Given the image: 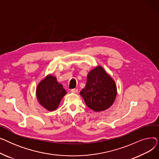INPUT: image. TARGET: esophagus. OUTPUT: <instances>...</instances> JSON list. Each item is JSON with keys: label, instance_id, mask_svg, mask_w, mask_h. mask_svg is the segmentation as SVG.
<instances>
[{"label": "esophagus", "instance_id": "1", "mask_svg": "<svg viewBox=\"0 0 159 159\" xmlns=\"http://www.w3.org/2000/svg\"><path fill=\"white\" fill-rule=\"evenodd\" d=\"M71 91L72 93H78V89H72L71 90Z\"/></svg>", "mask_w": 159, "mask_h": 159}]
</instances>
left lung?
I'll return each mask as SVG.
<instances>
[{"label":"left lung","mask_w":159,"mask_h":159,"mask_svg":"<svg viewBox=\"0 0 159 159\" xmlns=\"http://www.w3.org/2000/svg\"><path fill=\"white\" fill-rule=\"evenodd\" d=\"M86 104L98 112L108 109L114 102L116 86L114 80L101 66H97L89 72L84 88L80 92Z\"/></svg>","instance_id":"obj_1"}]
</instances>
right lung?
<instances>
[{
  "mask_svg": "<svg viewBox=\"0 0 159 159\" xmlns=\"http://www.w3.org/2000/svg\"><path fill=\"white\" fill-rule=\"evenodd\" d=\"M66 93L63 86L51 75L42 80L36 89L38 101L49 111L55 110Z\"/></svg>",
  "mask_w": 159,
  "mask_h": 159,
  "instance_id": "add662e5",
  "label": "right lung"
}]
</instances>
